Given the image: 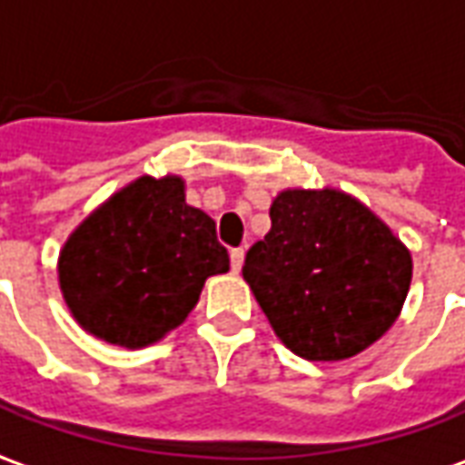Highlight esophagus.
I'll return each mask as SVG.
<instances>
[{
	"instance_id": "1",
	"label": "esophagus",
	"mask_w": 465,
	"mask_h": 465,
	"mask_svg": "<svg viewBox=\"0 0 465 465\" xmlns=\"http://www.w3.org/2000/svg\"><path fill=\"white\" fill-rule=\"evenodd\" d=\"M242 261H245V251L242 248H235V251H230V263H232V271L240 273V268H242Z\"/></svg>"
}]
</instances>
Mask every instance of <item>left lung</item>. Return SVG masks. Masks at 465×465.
Returning <instances> with one entry per match:
<instances>
[{
  "mask_svg": "<svg viewBox=\"0 0 465 465\" xmlns=\"http://www.w3.org/2000/svg\"><path fill=\"white\" fill-rule=\"evenodd\" d=\"M242 278L275 336L309 361L349 360L402 312L412 258L395 232L347 192L283 190Z\"/></svg>",
  "mask_w": 465,
  "mask_h": 465,
  "instance_id": "obj_1",
  "label": "left lung"
}]
</instances>
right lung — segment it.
Masks as SVG:
<instances>
[{"label":"right lung","instance_id":"obj_1","mask_svg":"<svg viewBox=\"0 0 465 465\" xmlns=\"http://www.w3.org/2000/svg\"><path fill=\"white\" fill-rule=\"evenodd\" d=\"M214 220L184 200V179L139 177L93 210L60 251L57 278L73 319L126 349L177 329L210 275L227 273Z\"/></svg>","mask_w":465,"mask_h":465}]
</instances>
